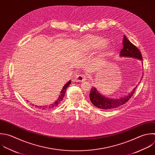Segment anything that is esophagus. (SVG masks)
Here are the masks:
<instances>
[{
    "label": "esophagus",
    "instance_id": "esophagus-1",
    "mask_svg": "<svg viewBox=\"0 0 155 155\" xmlns=\"http://www.w3.org/2000/svg\"><path fill=\"white\" fill-rule=\"evenodd\" d=\"M87 78V75L85 74H79L78 75H77L75 78V81L76 82H84V81H85Z\"/></svg>",
    "mask_w": 155,
    "mask_h": 155
}]
</instances>
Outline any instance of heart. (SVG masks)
Masks as SVG:
<instances>
[{
    "mask_svg": "<svg viewBox=\"0 0 155 155\" xmlns=\"http://www.w3.org/2000/svg\"><path fill=\"white\" fill-rule=\"evenodd\" d=\"M84 47L88 50H93L101 47L105 44V40L101 37L88 36L84 40Z\"/></svg>",
    "mask_w": 155,
    "mask_h": 155,
    "instance_id": "obj_1",
    "label": "heart"
}]
</instances>
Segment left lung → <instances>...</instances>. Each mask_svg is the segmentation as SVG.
I'll return each mask as SVG.
<instances>
[{
  "label": "left lung",
  "instance_id": "obj_1",
  "mask_svg": "<svg viewBox=\"0 0 155 155\" xmlns=\"http://www.w3.org/2000/svg\"><path fill=\"white\" fill-rule=\"evenodd\" d=\"M120 56L122 57L134 58L142 61V56L139 50L130 42L124 35L123 40V48L121 50ZM136 88L128 95L120 99H109L102 96L96 88L92 87L90 90V99L91 103L96 107L103 110H111L117 108L125 104L133 96Z\"/></svg>",
  "mask_w": 155,
  "mask_h": 155
}]
</instances>
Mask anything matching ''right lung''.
I'll use <instances>...</instances> for the list:
<instances>
[{
    "instance_id": "right-lung-1",
    "label": "right lung",
    "mask_w": 155,
    "mask_h": 155,
    "mask_svg": "<svg viewBox=\"0 0 155 155\" xmlns=\"http://www.w3.org/2000/svg\"><path fill=\"white\" fill-rule=\"evenodd\" d=\"M71 84V81H70L68 82H67L63 87L62 88V90L61 91V95L59 96V97L58 99V100H57V101H56L54 104H51L50 105H48V106H43V107H39L40 108H41L42 110H50L51 108H53L54 107L58 106L60 103H61V102L62 101L63 99H64V97L65 96V91H66V90L67 88V87L70 85V84ZM38 107V106H37Z\"/></svg>"
}]
</instances>
